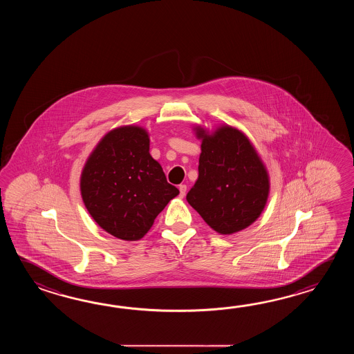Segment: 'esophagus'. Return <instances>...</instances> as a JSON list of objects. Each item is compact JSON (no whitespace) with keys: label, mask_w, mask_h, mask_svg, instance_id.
<instances>
[{"label":"esophagus","mask_w":354,"mask_h":354,"mask_svg":"<svg viewBox=\"0 0 354 354\" xmlns=\"http://www.w3.org/2000/svg\"><path fill=\"white\" fill-rule=\"evenodd\" d=\"M178 189H180V197H185L186 191H187V186L186 185H180Z\"/></svg>","instance_id":"34e87169"}]
</instances>
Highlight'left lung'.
<instances>
[{
    "label": "left lung",
    "instance_id": "8db88e82",
    "mask_svg": "<svg viewBox=\"0 0 354 354\" xmlns=\"http://www.w3.org/2000/svg\"><path fill=\"white\" fill-rule=\"evenodd\" d=\"M203 139L198 178L188 191V203L218 234L236 233L262 214L270 178L253 144L241 130L224 125L209 133L196 127Z\"/></svg>",
    "mask_w": 354,
    "mask_h": 354
}]
</instances>
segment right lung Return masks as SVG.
Instances as JSON below:
<instances>
[{"label": "right lung", "mask_w": 354, "mask_h": 354, "mask_svg": "<svg viewBox=\"0 0 354 354\" xmlns=\"http://www.w3.org/2000/svg\"><path fill=\"white\" fill-rule=\"evenodd\" d=\"M149 153V136L134 125L109 131L81 174V195L91 216L122 241H139L159 212L178 195Z\"/></svg>", "instance_id": "obj_1"}]
</instances>
